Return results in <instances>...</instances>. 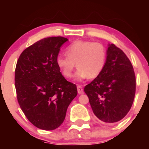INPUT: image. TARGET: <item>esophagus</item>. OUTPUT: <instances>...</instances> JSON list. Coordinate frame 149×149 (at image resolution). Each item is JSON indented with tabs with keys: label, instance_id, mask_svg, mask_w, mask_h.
<instances>
[{
	"label": "esophagus",
	"instance_id": "1",
	"mask_svg": "<svg viewBox=\"0 0 149 149\" xmlns=\"http://www.w3.org/2000/svg\"><path fill=\"white\" fill-rule=\"evenodd\" d=\"M77 90H78V94H83V90L80 85H78L77 86Z\"/></svg>",
	"mask_w": 149,
	"mask_h": 149
}]
</instances>
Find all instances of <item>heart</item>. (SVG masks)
I'll use <instances>...</instances> for the list:
<instances>
[{"label":"heart","instance_id":"b5f03b06","mask_svg":"<svg viewBox=\"0 0 149 149\" xmlns=\"http://www.w3.org/2000/svg\"><path fill=\"white\" fill-rule=\"evenodd\" d=\"M66 55L59 54L56 64L63 76L71 78L73 70L78 68L75 80L82 81L89 77L96 78L102 73L107 60V49L100 42L76 40L66 48Z\"/></svg>","mask_w":149,"mask_h":149}]
</instances>
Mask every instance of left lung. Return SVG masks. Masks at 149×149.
<instances>
[{
    "instance_id": "1",
    "label": "left lung",
    "mask_w": 149,
    "mask_h": 149,
    "mask_svg": "<svg viewBox=\"0 0 149 149\" xmlns=\"http://www.w3.org/2000/svg\"><path fill=\"white\" fill-rule=\"evenodd\" d=\"M135 90L130 61L120 49L109 44L104 69L84 89L94 114L104 123L118 122L130 110Z\"/></svg>"
}]
</instances>
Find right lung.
<instances>
[{
	"instance_id": "add662e5",
	"label": "right lung",
	"mask_w": 149,
	"mask_h": 149,
	"mask_svg": "<svg viewBox=\"0 0 149 149\" xmlns=\"http://www.w3.org/2000/svg\"><path fill=\"white\" fill-rule=\"evenodd\" d=\"M64 37H49L25 49L15 69L17 100L27 119L44 130L59 127L76 97V85L67 81L56 64Z\"/></svg>"
}]
</instances>
